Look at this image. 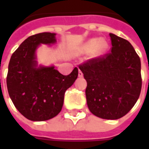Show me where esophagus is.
Wrapping results in <instances>:
<instances>
[{"mask_svg":"<svg viewBox=\"0 0 149 149\" xmlns=\"http://www.w3.org/2000/svg\"><path fill=\"white\" fill-rule=\"evenodd\" d=\"M78 77H83V72L81 70H79V72H78Z\"/></svg>","mask_w":149,"mask_h":149,"instance_id":"esophagus-1","label":"esophagus"}]
</instances>
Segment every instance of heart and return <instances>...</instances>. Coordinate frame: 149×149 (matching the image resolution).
<instances>
[{
  "label": "heart",
  "mask_w": 149,
  "mask_h": 149,
  "mask_svg": "<svg viewBox=\"0 0 149 149\" xmlns=\"http://www.w3.org/2000/svg\"><path fill=\"white\" fill-rule=\"evenodd\" d=\"M109 49V44L105 40L92 38L84 42L77 51V54H84L93 52V56H100L104 55Z\"/></svg>",
  "instance_id": "obj_1"
}]
</instances>
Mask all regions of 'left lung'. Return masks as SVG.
Instances as JSON below:
<instances>
[{
    "instance_id": "left-lung-1",
    "label": "left lung",
    "mask_w": 149,
    "mask_h": 149,
    "mask_svg": "<svg viewBox=\"0 0 149 149\" xmlns=\"http://www.w3.org/2000/svg\"><path fill=\"white\" fill-rule=\"evenodd\" d=\"M111 52L88 60L79 68L87 81L88 109L93 115L116 120L126 115L140 97L141 59L127 40L109 33Z\"/></svg>"
}]
</instances>
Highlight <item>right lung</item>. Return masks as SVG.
I'll use <instances>...</instances> for the list:
<instances>
[{
	"label": "right lung",
	"instance_id": "right-lung-1",
	"mask_svg": "<svg viewBox=\"0 0 149 149\" xmlns=\"http://www.w3.org/2000/svg\"><path fill=\"white\" fill-rule=\"evenodd\" d=\"M56 42V33L30 36L13 53L8 64V95L17 109L33 121L48 120L57 115L61 111L65 91L78 77L77 68L64 76L54 66H38L36 51L40 45Z\"/></svg>",
	"mask_w": 149,
	"mask_h": 149
}]
</instances>
